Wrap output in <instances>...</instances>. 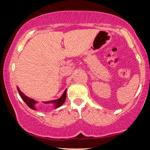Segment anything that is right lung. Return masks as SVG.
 Wrapping results in <instances>:
<instances>
[{
    "instance_id": "add662e5",
    "label": "right lung",
    "mask_w": 150,
    "mask_h": 150,
    "mask_svg": "<svg viewBox=\"0 0 150 150\" xmlns=\"http://www.w3.org/2000/svg\"><path fill=\"white\" fill-rule=\"evenodd\" d=\"M17 89L18 91V93L20 94V96H21V98L23 99L24 102L26 103V105L28 106L30 108L35 110V104L36 103V101H35L34 99H32V98L28 97V96L25 95L23 93L21 92V91L19 89V88L18 87H17ZM66 90L67 89H65L63 95L61 96L59 99L50 100V101H47V102H44V103L45 104H52V105H54L55 108L59 107V106H62L63 104L65 103V101L66 100Z\"/></svg>"
}]
</instances>
